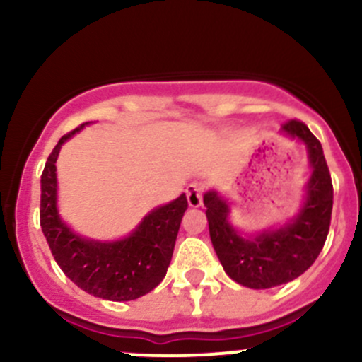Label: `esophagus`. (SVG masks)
Returning <instances> with one entry per match:
<instances>
[{
  "mask_svg": "<svg viewBox=\"0 0 362 362\" xmlns=\"http://www.w3.org/2000/svg\"><path fill=\"white\" fill-rule=\"evenodd\" d=\"M187 202L189 206L198 208L203 203V185L202 184H191L187 187Z\"/></svg>",
  "mask_w": 362,
  "mask_h": 362,
  "instance_id": "esophagus-1",
  "label": "esophagus"
}]
</instances>
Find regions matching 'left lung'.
<instances>
[{"label":"left lung","mask_w":362,"mask_h":362,"mask_svg":"<svg viewBox=\"0 0 362 362\" xmlns=\"http://www.w3.org/2000/svg\"><path fill=\"white\" fill-rule=\"evenodd\" d=\"M282 131L305 141L313 168L308 198L293 224L254 240H243L228 222L226 202L215 192L203 196L210 238L222 268L235 282L250 289H272L298 279L313 264L329 233L333 182L322 145L298 119L287 120Z\"/></svg>","instance_id":"8db88e82"}]
</instances>
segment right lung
I'll use <instances>...</instances> for the list:
<instances>
[{"instance_id":"1","label":"right lung","mask_w":362,"mask_h":362,"mask_svg":"<svg viewBox=\"0 0 362 362\" xmlns=\"http://www.w3.org/2000/svg\"><path fill=\"white\" fill-rule=\"evenodd\" d=\"M82 127L83 124L64 134L47 159L42 173L40 226L54 259L73 284L96 298L129 301L151 293L166 275L182 217L189 206L187 198L182 194L156 208L129 238L120 242H90L73 235L57 215L56 160L61 145Z\"/></svg>"}]
</instances>
